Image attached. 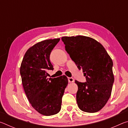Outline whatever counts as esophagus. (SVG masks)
<instances>
[{
  "label": "esophagus",
  "mask_w": 128,
  "mask_h": 128,
  "mask_svg": "<svg viewBox=\"0 0 128 128\" xmlns=\"http://www.w3.org/2000/svg\"><path fill=\"white\" fill-rule=\"evenodd\" d=\"M68 80V82H69V83H72V82H74V79H73L72 77H69Z\"/></svg>",
  "instance_id": "1"
}]
</instances>
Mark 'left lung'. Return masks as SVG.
<instances>
[{"label": "left lung", "mask_w": 128, "mask_h": 128, "mask_svg": "<svg viewBox=\"0 0 128 128\" xmlns=\"http://www.w3.org/2000/svg\"><path fill=\"white\" fill-rule=\"evenodd\" d=\"M62 40L66 51L86 78L85 82L75 81L78 106L84 112L99 111L111 94L114 82L111 58L100 43L90 37L63 36Z\"/></svg>", "instance_id": "obj_1"}]
</instances>
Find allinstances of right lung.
Listing matches in <instances>:
<instances>
[{"label":"right lung","mask_w":128,"mask_h":128,"mask_svg":"<svg viewBox=\"0 0 128 128\" xmlns=\"http://www.w3.org/2000/svg\"><path fill=\"white\" fill-rule=\"evenodd\" d=\"M60 38L42 41L26 52L20 67L24 89L32 107L44 116L61 110L62 97L68 80L66 76L47 78L48 70H54L50 60L52 50Z\"/></svg>","instance_id":"1"}]
</instances>
